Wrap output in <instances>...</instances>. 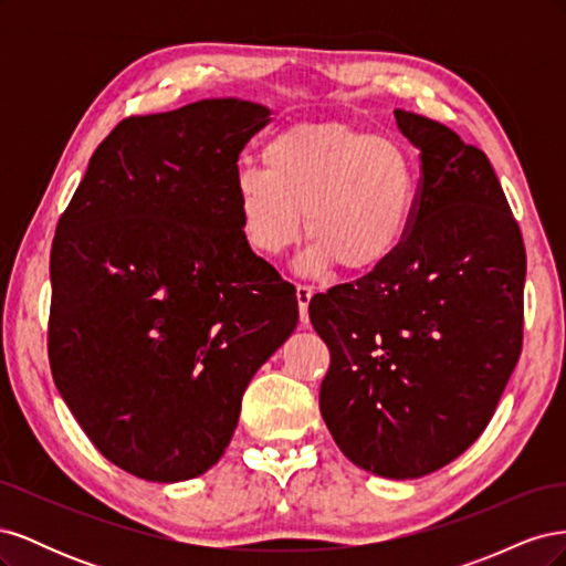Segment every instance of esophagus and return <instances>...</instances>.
Here are the masks:
<instances>
[{
    "mask_svg": "<svg viewBox=\"0 0 566 566\" xmlns=\"http://www.w3.org/2000/svg\"><path fill=\"white\" fill-rule=\"evenodd\" d=\"M295 295H297V304H300V321H302L304 328H310V302L314 297V287L297 283Z\"/></svg>",
    "mask_w": 566,
    "mask_h": 566,
    "instance_id": "obj_1",
    "label": "esophagus"
}]
</instances>
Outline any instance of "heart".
<instances>
[{"label":"heart","instance_id":"1","mask_svg":"<svg viewBox=\"0 0 566 566\" xmlns=\"http://www.w3.org/2000/svg\"><path fill=\"white\" fill-rule=\"evenodd\" d=\"M262 165L233 179L243 241L279 256L304 229L312 243L302 273L337 262L354 273L378 269L413 227L418 172L397 142L337 123L293 125L266 142Z\"/></svg>","mask_w":566,"mask_h":566}]
</instances>
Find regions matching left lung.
I'll return each instance as SVG.
<instances>
[{"mask_svg":"<svg viewBox=\"0 0 566 566\" xmlns=\"http://www.w3.org/2000/svg\"><path fill=\"white\" fill-rule=\"evenodd\" d=\"M420 148L413 227L389 260L314 295L331 349L321 416L354 465L416 479L486 430L522 354L526 252L482 150L394 111Z\"/></svg>","mask_w":566,"mask_h":566,"instance_id":"left-lung-1","label":"left lung"}]
</instances>
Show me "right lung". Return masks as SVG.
Segmentation results:
<instances>
[{
  "label": "right lung",
  "instance_id": "1",
  "mask_svg": "<svg viewBox=\"0 0 566 566\" xmlns=\"http://www.w3.org/2000/svg\"><path fill=\"white\" fill-rule=\"evenodd\" d=\"M269 115L241 98L132 115L59 219L51 375L101 455L148 482L214 465L252 375L297 325L295 285L248 248L233 198Z\"/></svg>",
  "mask_w": 566,
  "mask_h": 566
}]
</instances>
